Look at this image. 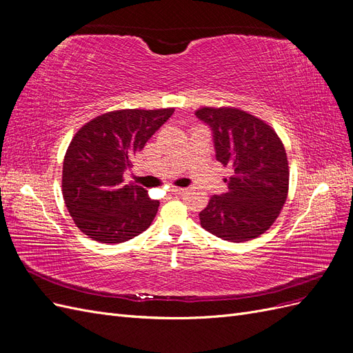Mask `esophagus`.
<instances>
[{"label":"esophagus","mask_w":353,"mask_h":353,"mask_svg":"<svg viewBox=\"0 0 353 353\" xmlns=\"http://www.w3.org/2000/svg\"><path fill=\"white\" fill-rule=\"evenodd\" d=\"M170 193L175 194V196H183V194H185V193H187V190H185V188L172 187V188H170Z\"/></svg>","instance_id":"esophagus-1"}]
</instances>
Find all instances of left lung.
<instances>
[{
  "label": "left lung",
  "instance_id": "left-lung-1",
  "mask_svg": "<svg viewBox=\"0 0 353 353\" xmlns=\"http://www.w3.org/2000/svg\"><path fill=\"white\" fill-rule=\"evenodd\" d=\"M199 119L212 131L218 162L230 166L227 193L210 197L200 225L234 243L259 237L284 206L288 163L284 145L270 125L232 108H203Z\"/></svg>",
  "mask_w": 353,
  "mask_h": 353
}]
</instances>
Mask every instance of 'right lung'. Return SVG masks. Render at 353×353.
<instances>
[{
  "mask_svg": "<svg viewBox=\"0 0 353 353\" xmlns=\"http://www.w3.org/2000/svg\"><path fill=\"white\" fill-rule=\"evenodd\" d=\"M172 113L174 109L109 112L73 137L63 162V199L90 239L123 243L150 227L159 201L140 185L123 184V174Z\"/></svg>",
  "mask_w": 353,
  "mask_h": 353,
  "instance_id": "obj_1",
  "label": "right lung"
}]
</instances>
